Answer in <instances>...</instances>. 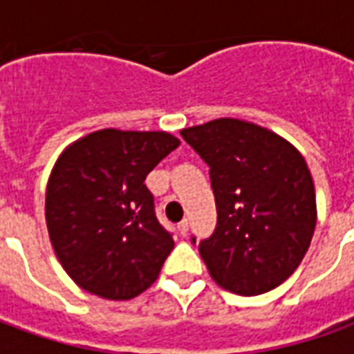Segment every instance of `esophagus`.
Segmentation results:
<instances>
[{
	"instance_id": "1",
	"label": "esophagus",
	"mask_w": 354,
	"mask_h": 354,
	"mask_svg": "<svg viewBox=\"0 0 354 354\" xmlns=\"http://www.w3.org/2000/svg\"><path fill=\"white\" fill-rule=\"evenodd\" d=\"M178 231H180V235H187V231H189V223H187V220H182V222L178 223Z\"/></svg>"
}]
</instances>
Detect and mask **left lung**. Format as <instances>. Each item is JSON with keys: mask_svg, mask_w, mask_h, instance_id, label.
Here are the masks:
<instances>
[{"mask_svg": "<svg viewBox=\"0 0 354 354\" xmlns=\"http://www.w3.org/2000/svg\"><path fill=\"white\" fill-rule=\"evenodd\" d=\"M180 134L210 167L218 223L199 243L210 277L239 296L277 288L301 263L317 225L304 155L273 131L231 117Z\"/></svg>", "mask_w": 354, "mask_h": 354, "instance_id": "left-lung-1", "label": "left lung"}]
</instances>
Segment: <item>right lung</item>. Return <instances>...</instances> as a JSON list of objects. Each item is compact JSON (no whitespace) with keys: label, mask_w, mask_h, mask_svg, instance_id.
<instances>
[{"label":"right lung","mask_w":354,"mask_h":354,"mask_svg":"<svg viewBox=\"0 0 354 354\" xmlns=\"http://www.w3.org/2000/svg\"><path fill=\"white\" fill-rule=\"evenodd\" d=\"M178 146L169 132L102 129L60 153L45 220L60 266L80 288L121 301L157 281L174 239L144 180Z\"/></svg>","instance_id":"1"}]
</instances>
